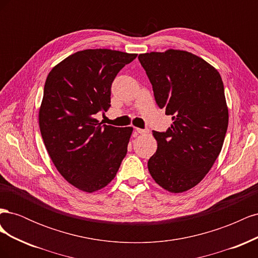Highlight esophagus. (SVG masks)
I'll return each instance as SVG.
<instances>
[{
    "label": "esophagus",
    "instance_id": "obj_1",
    "mask_svg": "<svg viewBox=\"0 0 258 258\" xmlns=\"http://www.w3.org/2000/svg\"><path fill=\"white\" fill-rule=\"evenodd\" d=\"M136 131L140 135H145V134H148V132H150L147 129H140V128H136Z\"/></svg>",
    "mask_w": 258,
    "mask_h": 258
}]
</instances>
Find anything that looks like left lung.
Listing matches in <instances>:
<instances>
[{
  "mask_svg": "<svg viewBox=\"0 0 258 258\" xmlns=\"http://www.w3.org/2000/svg\"><path fill=\"white\" fill-rule=\"evenodd\" d=\"M156 103L173 123L153 131L157 151L148 171L162 188L183 192L202 181L222 151L228 127L224 85L217 70L191 52L169 49L139 54Z\"/></svg>",
  "mask_w": 258,
  "mask_h": 258,
  "instance_id": "1",
  "label": "left lung"
}]
</instances>
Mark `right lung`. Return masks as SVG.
<instances>
[{"mask_svg": "<svg viewBox=\"0 0 258 258\" xmlns=\"http://www.w3.org/2000/svg\"><path fill=\"white\" fill-rule=\"evenodd\" d=\"M137 56L111 49L77 51L46 79L38 113L43 141L60 174L83 191L105 187L127 154L134 128L107 126L95 117L111 106L114 79Z\"/></svg>", "mask_w": 258, "mask_h": 258, "instance_id": "right-lung-1", "label": "right lung"}]
</instances>
